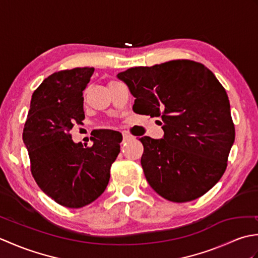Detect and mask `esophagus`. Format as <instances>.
<instances>
[{
    "instance_id": "1",
    "label": "esophagus",
    "mask_w": 258,
    "mask_h": 258,
    "mask_svg": "<svg viewBox=\"0 0 258 258\" xmlns=\"http://www.w3.org/2000/svg\"><path fill=\"white\" fill-rule=\"evenodd\" d=\"M132 139H133V138H132V136H131L130 134L123 133V142H128V141H131Z\"/></svg>"
}]
</instances>
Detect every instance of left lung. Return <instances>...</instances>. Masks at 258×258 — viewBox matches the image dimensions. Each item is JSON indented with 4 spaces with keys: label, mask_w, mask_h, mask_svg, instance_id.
I'll use <instances>...</instances> for the list:
<instances>
[{
    "label": "left lung",
    "mask_w": 258,
    "mask_h": 258,
    "mask_svg": "<svg viewBox=\"0 0 258 258\" xmlns=\"http://www.w3.org/2000/svg\"><path fill=\"white\" fill-rule=\"evenodd\" d=\"M117 78L135 97V113L162 119L163 139H140L151 187L176 203L204 195L225 172L235 140L225 89L205 65L190 59L131 68Z\"/></svg>",
    "instance_id": "left-lung-1"
}]
</instances>
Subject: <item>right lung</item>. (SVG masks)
Returning a JSON list of instances; mask_svg holds the SVG:
<instances>
[{"label": "right lung", "mask_w": 258, "mask_h": 258, "mask_svg": "<svg viewBox=\"0 0 258 258\" xmlns=\"http://www.w3.org/2000/svg\"><path fill=\"white\" fill-rule=\"evenodd\" d=\"M93 73V68H75L46 78L33 93L23 130L35 182L70 208L89 205L103 194L123 139L116 131L94 130L92 146L72 140L70 131L85 118L83 91Z\"/></svg>", "instance_id": "right-lung-1"}]
</instances>
